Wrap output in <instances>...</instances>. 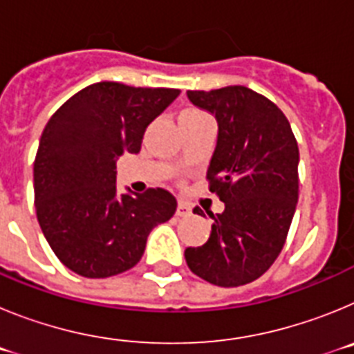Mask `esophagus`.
Returning a JSON list of instances; mask_svg holds the SVG:
<instances>
[{
  "instance_id": "34e87169",
  "label": "esophagus",
  "mask_w": 354,
  "mask_h": 354,
  "mask_svg": "<svg viewBox=\"0 0 354 354\" xmlns=\"http://www.w3.org/2000/svg\"><path fill=\"white\" fill-rule=\"evenodd\" d=\"M177 216H179V218L192 216V205L186 204V202H183V200H180L179 204H177Z\"/></svg>"
}]
</instances>
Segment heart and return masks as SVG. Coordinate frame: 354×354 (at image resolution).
Segmentation results:
<instances>
[{
	"instance_id": "obj_1",
	"label": "heart",
	"mask_w": 354,
	"mask_h": 354,
	"mask_svg": "<svg viewBox=\"0 0 354 354\" xmlns=\"http://www.w3.org/2000/svg\"><path fill=\"white\" fill-rule=\"evenodd\" d=\"M198 113L200 111H196V109H184L180 115H198Z\"/></svg>"
}]
</instances>
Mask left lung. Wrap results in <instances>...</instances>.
I'll return each instance as SVG.
<instances>
[{"mask_svg": "<svg viewBox=\"0 0 354 354\" xmlns=\"http://www.w3.org/2000/svg\"><path fill=\"white\" fill-rule=\"evenodd\" d=\"M187 99L218 120L207 180L225 211L211 214L207 243L186 248L184 257L205 282L245 286L270 270L286 245L298 204V142L282 109L246 86L187 90Z\"/></svg>", "mask_w": 354, "mask_h": 354, "instance_id": "left-lung-1", "label": "left lung"}]
</instances>
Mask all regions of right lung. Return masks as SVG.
Here are the masks:
<instances>
[{"mask_svg":"<svg viewBox=\"0 0 354 354\" xmlns=\"http://www.w3.org/2000/svg\"><path fill=\"white\" fill-rule=\"evenodd\" d=\"M177 88H136L101 81L56 109L33 165L40 228L64 266L84 278H108L138 264L147 237L174 216L162 187L117 193V159L138 154L143 133Z\"/></svg>","mask_w":354,"mask_h":354,"instance_id":"1","label":"right lung"}]
</instances>
